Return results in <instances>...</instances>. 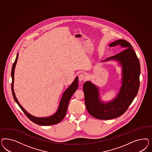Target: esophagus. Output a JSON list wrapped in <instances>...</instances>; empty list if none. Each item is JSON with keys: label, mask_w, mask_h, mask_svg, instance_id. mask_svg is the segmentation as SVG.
<instances>
[{"label": "esophagus", "mask_w": 152, "mask_h": 152, "mask_svg": "<svg viewBox=\"0 0 152 152\" xmlns=\"http://www.w3.org/2000/svg\"><path fill=\"white\" fill-rule=\"evenodd\" d=\"M86 76L85 74H81L79 75V80L80 81H82L86 80Z\"/></svg>", "instance_id": "obj_1"}]
</instances>
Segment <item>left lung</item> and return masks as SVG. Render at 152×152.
<instances>
[{
	"instance_id": "left-lung-1",
	"label": "left lung",
	"mask_w": 152,
	"mask_h": 152,
	"mask_svg": "<svg viewBox=\"0 0 152 152\" xmlns=\"http://www.w3.org/2000/svg\"><path fill=\"white\" fill-rule=\"evenodd\" d=\"M119 46L123 51L101 62L115 61L121 67V82L116 97L107 102L101 100L99 88L91 81L84 83L85 102L88 113L101 120L114 119L123 115L137 96L139 88L140 62L133 48L129 42L118 39L109 45Z\"/></svg>"
}]
</instances>
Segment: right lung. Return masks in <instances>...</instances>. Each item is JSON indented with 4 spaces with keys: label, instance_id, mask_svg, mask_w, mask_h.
Instances as JSON below:
<instances>
[{
    "label": "right lung",
    "instance_id": "add662e5",
    "mask_svg": "<svg viewBox=\"0 0 152 152\" xmlns=\"http://www.w3.org/2000/svg\"><path fill=\"white\" fill-rule=\"evenodd\" d=\"M18 58V53H17V57L14 61V64H13L12 72H11V76L12 78L11 88H12V94H13L14 100L17 102V104L18 105L21 110L23 111V113L26 114L28 118L35 124L42 125V126H47V125H51L56 124L59 123L60 121H61L64 118L67 112L69 100L72 96L74 95V93L78 88V77H76L75 78L73 83H72L69 87L64 91L62 95V96L61 99L58 109L54 114L47 117H42V118L36 117L30 114L23 108V106H22L19 102L18 100L15 95V92H14V70H15L16 64L17 62Z\"/></svg>",
    "mask_w": 152,
    "mask_h": 152
}]
</instances>
